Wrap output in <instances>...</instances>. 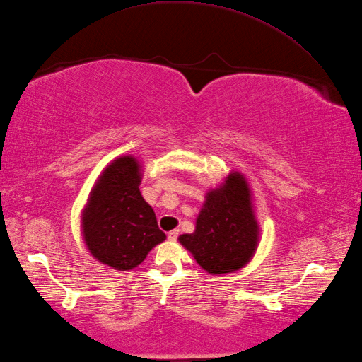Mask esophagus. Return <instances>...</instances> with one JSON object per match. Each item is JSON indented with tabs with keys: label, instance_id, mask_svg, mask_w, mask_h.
<instances>
[{
	"label": "esophagus",
	"instance_id": "1",
	"mask_svg": "<svg viewBox=\"0 0 362 362\" xmlns=\"http://www.w3.org/2000/svg\"><path fill=\"white\" fill-rule=\"evenodd\" d=\"M178 236H180V230H178V228H175V230H170L169 233H167V238H169L170 241H175Z\"/></svg>",
	"mask_w": 362,
	"mask_h": 362
}]
</instances>
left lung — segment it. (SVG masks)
Returning <instances> with one entry per match:
<instances>
[{"instance_id":"obj_1","label":"left lung","mask_w":362,"mask_h":362,"mask_svg":"<svg viewBox=\"0 0 362 362\" xmlns=\"http://www.w3.org/2000/svg\"><path fill=\"white\" fill-rule=\"evenodd\" d=\"M178 240L210 275L243 269L259 240L252 192L244 175L230 172L224 184L210 190L197 218L195 232Z\"/></svg>"}]
</instances>
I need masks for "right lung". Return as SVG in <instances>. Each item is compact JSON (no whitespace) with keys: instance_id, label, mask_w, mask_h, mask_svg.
Masks as SVG:
<instances>
[{"instance_id":"add662e5","label":"right lung","mask_w":362,"mask_h":362,"mask_svg":"<svg viewBox=\"0 0 362 362\" xmlns=\"http://www.w3.org/2000/svg\"><path fill=\"white\" fill-rule=\"evenodd\" d=\"M141 165L135 156L112 161L90 192L81 215L83 238L95 259L115 270L139 266L165 240L153 209L139 192Z\"/></svg>"}]
</instances>
